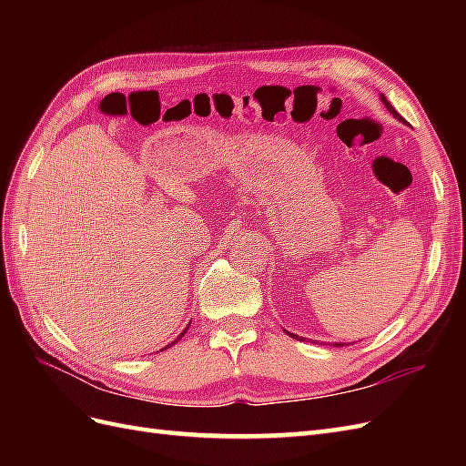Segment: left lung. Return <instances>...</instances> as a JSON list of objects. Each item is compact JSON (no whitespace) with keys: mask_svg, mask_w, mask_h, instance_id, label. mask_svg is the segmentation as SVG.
I'll use <instances>...</instances> for the list:
<instances>
[{"mask_svg":"<svg viewBox=\"0 0 466 466\" xmlns=\"http://www.w3.org/2000/svg\"><path fill=\"white\" fill-rule=\"evenodd\" d=\"M379 98H380V101H383V105L387 106V110L390 112V115H392L394 118H397L399 122H402V124H404V118H402V116L399 115V112H397V110H394V106H392V105H390V103L387 101V96H385L383 93H380V95H379ZM286 332H288V330H286ZM288 334H289L291 338H298V340H305V338H301V336H298V334H291V332H288ZM332 346H334V348H338V346H344V344H342V342H334Z\"/></svg>","mask_w":466,"mask_h":466,"instance_id":"8db88e82","label":"left lung"}]
</instances>
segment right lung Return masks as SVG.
<instances>
[{
    "label": "right lung",
    "mask_w": 466,
    "mask_h": 466,
    "mask_svg": "<svg viewBox=\"0 0 466 466\" xmlns=\"http://www.w3.org/2000/svg\"><path fill=\"white\" fill-rule=\"evenodd\" d=\"M188 327H190V324H188ZM188 327H187V329H188ZM187 329H185V330H182V334H180V336H178V338H177V340H175V342H171V344H168V346H165V348H163V350H167V348H171V346H175V344H177V342H178V340H180V338H182V336H185V332H187ZM163 350H161V351H163Z\"/></svg>",
    "instance_id": "1"
}]
</instances>
